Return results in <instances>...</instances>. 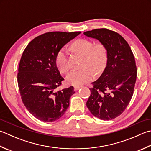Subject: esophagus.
<instances>
[{"mask_svg": "<svg viewBox=\"0 0 151 151\" xmlns=\"http://www.w3.org/2000/svg\"><path fill=\"white\" fill-rule=\"evenodd\" d=\"M81 88V86H74V89L76 91V90H78Z\"/></svg>", "mask_w": 151, "mask_h": 151, "instance_id": "obj_1", "label": "esophagus"}]
</instances>
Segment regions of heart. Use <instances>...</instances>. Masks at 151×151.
I'll return each instance as SVG.
<instances>
[{
	"instance_id": "b5f03b06",
	"label": "heart",
	"mask_w": 151,
	"mask_h": 151,
	"mask_svg": "<svg viewBox=\"0 0 151 151\" xmlns=\"http://www.w3.org/2000/svg\"><path fill=\"white\" fill-rule=\"evenodd\" d=\"M76 54L84 56L81 70H73L66 76V81L69 84L81 86L91 81L95 73H99L105 69L107 61V51L102 44H94L88 39H78L71 45ZM55 63L61 73H65L70 69V62L65 48L59 50L55 57Z\"/></svg>"
}]
</instances>
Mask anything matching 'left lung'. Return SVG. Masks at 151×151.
Here are the masks:
<instances>
[{
  "label": "left lung",
  "instance_id": "1",
  "mask_svg": "<svg viewBox=\"0 0 151 151\" xmlns=\"http://www.w3.org/2000/svg\"><path fill=\"white\" fill-rule=\"evenodd\" d=\"M84 35L98 40L107 51V65L99 78L91 83L86 106L99 119H114L124 111L134 93L137 77L134 54L124 38L113 31L96 29Z\"/></svg>",
  "mask_w": 151,
  "mask_h": 151
}]
</instances>
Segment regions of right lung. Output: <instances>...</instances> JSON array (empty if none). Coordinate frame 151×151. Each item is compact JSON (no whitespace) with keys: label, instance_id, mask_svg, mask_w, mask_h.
Returning <instances> with one entry per match:
<instances>
[{"label":"right lung","instance_id":"right-lung-1","mask_svg":"<svg viewBox=\"0 0 151 151\" xmlns=\"http://www.w3.org/2000/svg\"><path fill=\"white\" fill-rule=\"evenodd\" d=\"M81 32H48L32 39L21 58L17 83L25 107L43 122H52L63 116L75 90L73 86L61 90L62 77L55 57L65 44Z\"/></svg>","mask_w":151,"mask_h":151}]
</instances>
